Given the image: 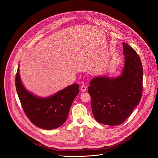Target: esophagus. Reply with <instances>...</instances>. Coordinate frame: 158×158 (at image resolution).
<instances>
[{"instance_id": "34e87169", "label": "esophagus", "mask_w": 158, "mask_h": 158, "mask_svg": "<svg viewBox=\"0 0 158 158\" xmlns=\"http://www.w3.org/2000/svg\"><path fill=\"white\" fill-rule=\"evenodd\" d=\"M81 89L82 91L85 92V91H86V89H86V87L84 85H82L81 86Z\"/></svg>"}]
</instances>
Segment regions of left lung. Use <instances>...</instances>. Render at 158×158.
<instances>
[{"mask_svg":"<svg viewBox=\"0 0 158 158\" xmlns=\"http://www.w3.org/2000/svg\"><path fill=\"white\" fill-rule=\"evenodd\" d=\"M125 65L116 78L98 77L88 87L95 119L99 123L118 126L125 121L139 103L143 93V71L139 55L123 43Z\"/></svg>","mask_w":158,"mask_h":158,"instance_id":"obj_1","label":"left lung"}]
</instances>
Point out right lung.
<instances>
[{"instance_id": "obj_1", "label": "right lung", "mask_w": 158, "mask_h": 158, "mask_svg": "<svg viewBox=\"0 0 158 158\" xmlns=\"http://www.w3.org/2000/svg\"><path fill=\"white\" fill-rule=\"evenodd\" d=\"M15 87L22 109L28 119L35 126L48 130L57 128L65 123L73 102L79 92V85L74 84L52 96L36 97L22 85L19 68L15 76Z\"/></svg>"}]
</instances>
